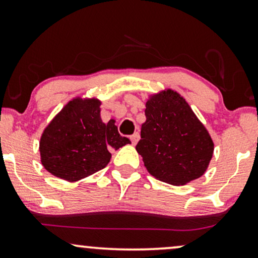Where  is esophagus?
<instances>
[{"instance_id":"34e87169","label":"esophagus","mask_w":258,"mask_h":258,"mask_svg":"<svg viewBox=\"0 0 258 258\" xmlns=\"http://www.w3.org/2000/svg\"><path fill=\"white\" fill-rule=\"evenodd\" d=\"M130 139H131L132 144L136 145L137 143H138V140H139V133L138 132H135L131 137H130Z\"/></svg>"}]
</instances>
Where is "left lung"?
<instances>
[{
	"label": "left lung",
	"mask_w": 258,
	"mask_h": 258,
	"mask_svg": "<svg viewBox=\"0 0 258 258\" xmlns=\"http://www.w3.org/2000/svg\"><path fill=\"white\" fill-rule=\"evenodd\" d=\"M145 122L136 146L153 177L183 185L207 170L214 144L188 102L177 91L164 89L146 101Z\"/></svg>",
	"instance_id": "1"
}]
</instances>
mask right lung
<instances>
[{"label": "right lung", "mask_w": 258, "mask_h": 258, "mask_svg": "<svg viewBox=\"0 0 258 258\" xmlns=\"http://www.w3.org/2000/svg\"><path fill=\"white\" fill-rule=\"evenodd\" d=\"M101 101L75 97L45 127L39 142L42 167L58 178L76 182L108 164L110 151L131 144L114 120L101 119Z\"/></svg>", "instance_id": "right-lung-1"}]
</instances>
